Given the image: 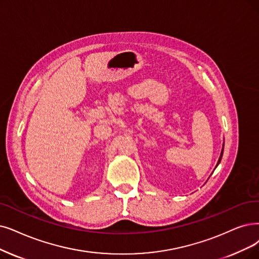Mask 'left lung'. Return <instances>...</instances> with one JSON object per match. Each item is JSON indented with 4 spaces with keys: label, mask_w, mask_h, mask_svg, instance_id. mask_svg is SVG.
I'll use <instances>...</instances> for the list:
<instances>
[{
    "label": "left lung",
    "mask_w": 259,
    "mask_h": 259,
    "mask_svg": "<svg viewBox=\"0 0 259 259\" xmlns=\"http://www.w3.org/2000/svg\"><path fill=\"white\" fill-rule=\"evenodd\" d=\"M223 149H224V142H223V148H222V151H221V154H220V157H219V160H218V163H217V165H215V168L218 167V164L220 163V161H221V158H222V155H223Z\"/></svg>",
    "instance_id": "1"
}]
</instances>
